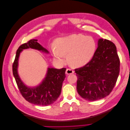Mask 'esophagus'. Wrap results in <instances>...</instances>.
<instances>
[{
    "label": "esophagus",
    "mask_w": 130,
    "mask_h": 130,
    "mask_svg": "<svg viewBox=\"0 0 130 130\" xmlns=\"http://www.w3.org/2000/svg\"><path fill=\"white\" fill-rule=\"evenodd\" d=\"M74 72L73 71V70L72 69H70V68L67 69L66 71V74H67V75L73 74V73H74Z\"/></svg>",
    "instance_id": "obj_1"
}]
</instances>
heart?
Returning a JSON list of instances; mask_svg holds the SVG:
<instances>
[{"label":"heart","instance_id":"1","mask_svg":"<svg viewBox=\"0 0 130 130\" xmlns=\"http://www.w3.org/2000/svg\"><path fill=\"white\" fill-rule=\"evenodd\" d=\"M52 47L55 57L62 61L67 56L70 65L81 67L91 60L96 49L94 38L81 34H72L57 39Z\"/></svg>","mask_w":130,"mask_h":130}]
</instances>
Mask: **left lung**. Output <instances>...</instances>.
<instances>
[{"label": "left lung", "instance_id": "left-lung-1", "mask_svg": "<svg viewBox=\"0 0 130 130\" xmlns=\"http://www.w3.org/2000/svg\"><path fill=\"white\" fill-rule=\"evenodd\" d=\"M98 45L92 60L75 69L77 91L88 101L108 95L116 85L120 71V60L115 44L108 40L99 39Z\"/></svg>", "mask_w": 130, "mask_h": 130}]
</instances>
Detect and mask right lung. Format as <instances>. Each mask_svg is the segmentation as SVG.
<instances>
[{
  "label": "right lung",
  "instance_id": "1",
  "mask_svg": "<svg viewBox=\"0 0 130 130\" xmlns=\"http://www.w3.org/2000/svg\"><path fill=\"white\" fill-rule=\"evenodd\" d=\"M32 48L49 53L46 49L37 42V40H31L22 44L17 50L12 65V72L22 95L29 103L40 106H48L56 101L61 92L62 83L66 77V68L60 69L48 68L46 77L42 83L36 87L25 86L19 77L17 68L18 58L23 49Z\"/></svg>",
  "mask_w": 130,
  "mask_h": 130
}]
</instances>
